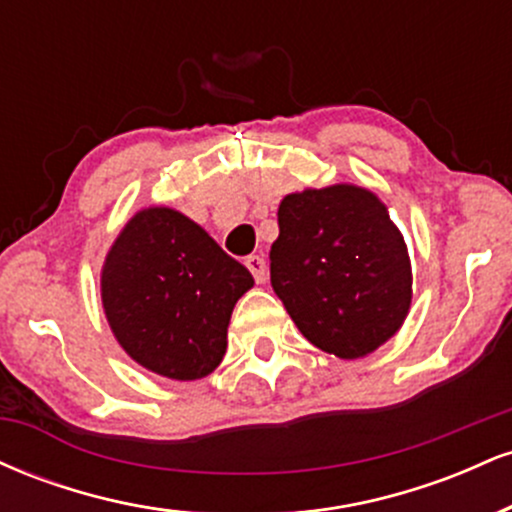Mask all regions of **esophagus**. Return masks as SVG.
I'll list each match as a JSON object with an SVG mask.
<instances>
[{"label": "esophagus", "mask_w": 512, "mask_h": 512, "mask_svg": "<svg viewBox=\"0 0 512 512\" xmlns=\"http://www.w3.org/2000/svg\"><path fill=\"white\" fill-rule=\"evenodd\" d=\"M245 267L250 269L252 276H255L257 284H262L264 276H267V262H264L260 255H250L248 260H245Z\"/></svg>", "instance_id": "esophagus-1"}]
</instances>
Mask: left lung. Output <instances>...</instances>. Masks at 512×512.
<instances>
[{"label":"left lung","mask_w":512,"mask_h":512,"mask_svg":"<svg viewBox=\"0 0 512 512\" xmlns=\"http://www.w3.org/2000/svg\"><path fill=\"white\" fill-rule=\"evenodd\" d=\"M276 216L272 289L303 337L346 361L395 337L411 305V262L378 195L346 182L293 192Z\"/></svg>","instance_id":"obj_1"}]
</instances>
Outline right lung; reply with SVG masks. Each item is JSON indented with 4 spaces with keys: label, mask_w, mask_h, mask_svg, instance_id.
<instances>
[{
    "label": "right lung",
    "mask_w": 512,
    "mask_h": 512,
    "mask_svg": "<svg viewBox=\"0 0 512 512\" xmlns=\"http://www.w3.org/2000/svg\"><path fill=\"white\" fill-rule=\"evenodd\" d=\"M252 284L202 226L170 207H149L105 255L101 298L129 358L163 378L199 380L223 361L231 313Z\"/></svg>",
    "instance_id": "add662e5"
}]
</instances>
